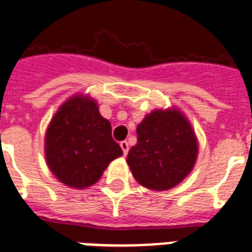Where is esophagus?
Here are the masks:
<instances>
[{
    "mask_svg": "<svg viewBox=\"0 0 252 252\" xmlns=\"http://www.w3.org/2000/svg\"><path fill=\"white\" fill-rule=\"evenodd\" d=\"M120 146H122V150H123V153H124V156H126L128 150H129V145H128V142L122 141L120 142Z\"/></svg>",
    "mask_w": 252,
    "mask_h": 252,
    "instance_id": "1",
    "label": "esophagus"
}]
</instances>
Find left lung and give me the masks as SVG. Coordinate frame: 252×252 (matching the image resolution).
<instances>
[{"label": "left lung", "instance_id": "1", "mask_svg": "<svg viewBox=\"0 0 252 252\" xmlns=\"http://www.w3.org/2000/svg\"><path fill=\"white\" fill-rule=\"evenodd\" d=\"M136 130L137 144L130 148L126 163L142 187L167 191L189 175L197 159L199 142L179 108L153 110Z\"/></svg>", "mask_w": 252, "mask_h": 252}]
</instances>
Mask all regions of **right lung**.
Returning <instances> with one entry per match:
<instances>
[{
	"mask_svg": "<svg viewBox=\"0 0 252 252\" xmlns=\"http://www.w3.org/2000/svg\"><path fill=\"white\" fill-rule=\"evenodd\" d=\"M47 166L60 183L84 189L100 179L123 150L111 136V123L89 94L65 100L49 122L44 137Z\"/></svg>",
	"mask_w": 252,
	"mask_h": 252,
	"instance_id": "1",
	"label": "right lung"
}]
</instances>
